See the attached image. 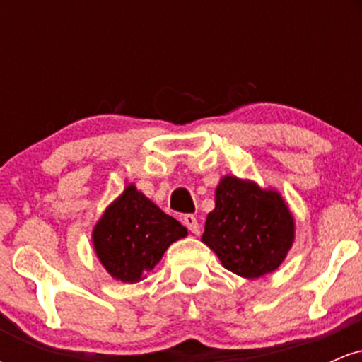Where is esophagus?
<instances>
[{
    "mask_svg": "<svg viewBox=\"0 0 362 362\" xmlns=\"http://www.w3.org/2000/svg\"><path fill=\"white\" fill-rule=\"evenodd\" d=\"M184 224L187 228H189L190 230V233H194V235H199V231H201V226H199V221H197V218H195L194 214H185L184 218Z\"/></svg>",
    "mask_w": 362,
    "mask_h": 362,
    "instance_id": "1",
    "label": "esophagus"
}]
</instances>
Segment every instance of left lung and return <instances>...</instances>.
Masks as SVG:
<instances>
[{
	"mask_svg": "<svg viewBox=\"0 0 362 362\" xmlns=\"http://www.w3.org/2000/svg\"><path fill=\"white\" fill-rule=\"evenodd\" d=\"M296 224L281 192L257 182L224 175L214 192L202 243L223 267L245 279L276 271L294 243Z\"/></svg>",
	"mask_w": 362,
	"mask_h": 362,
	"instance_id": "left-lung-1",
	"label": "left lung"
}]
</instances>
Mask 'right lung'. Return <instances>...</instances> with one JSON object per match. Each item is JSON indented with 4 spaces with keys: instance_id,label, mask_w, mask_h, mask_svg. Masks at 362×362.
I'll return each mask as SVG.
<instances>
[{
    "instance_id": "right-lung-1",
    "label": "right lung",
    "mask_w": 362,
    "mask_h": 362,
    "mask_svg": "<svg viewBox=\"0 0 362 362\" xmlns=\"http://www.w3.org/2000/svg\"><path fill=\"white\" fill-rule=\"evenodd\" d=\"M187 235L175 218L165 214L134 184H127L95 223L91 243L115 281L134 284L146 279L170 245Z\"/></svg>"
}]
</instances>
